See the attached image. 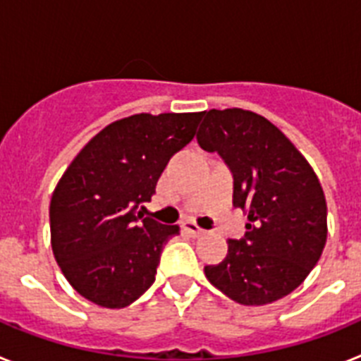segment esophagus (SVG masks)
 I'll list each match as a JSON object with an SVG mask.
<instances>
[{
    "label": "esophagus",
    "instance_id": "obj_1",
    "mask_svg": "<svg viewBox=\"0 0 361 361\" xmlns=\"http://www.w3.org/2000/svg\"><path fill=\"white\" fill-rule=\"evenodd\" d=\"M183 228H184V231H186L188 235H190V237H193V238L202 237L204 233H206L202 228H200V226H197L193 220H186V222L183 224Z\"/></svg>",
    "mask_w": 361,
    "mask_h": 361
}]
</instances>
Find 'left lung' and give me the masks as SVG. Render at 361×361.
<instances>
[{
    "label": "left lung",
    "instance_id": "8db88e82",
    "mask_svg": "<svg viewBox=\"0 0 361 361\" xmlns=\"http://www.w3.org/2000/svg\"><path fill=\"white\" fill-rule=\"evenodd\" d=\"M197 141L224 159L233 206L247 213L245 235L206 279L242 305H266L307 279L327 240V204L307 159L275 124L242 108L204 111Z\"/></svg>",
    "mask_w": 361,
    "mask_h": 361
}]
</instances>
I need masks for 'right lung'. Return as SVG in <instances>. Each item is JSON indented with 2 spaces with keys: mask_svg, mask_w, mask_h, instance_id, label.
<instances>
[{
  "mask_svg": "<svg viewBox=\"0 0 361 361\" xmlns=\"http://www.w3.org/2000/svg\"><path fill=\"white\" fill-rule=\"evenodd\" d=\"M204 111L135 114L114 121L75 155L50 200L56 262L75 291L121 309L155 282L162 247L178 226L142 219L173 153L195 137Z\"/></svg>",
  "mask_w": 361,
  "mask_h": 361,
  "instance_id": "obj_1",
  "label": "right lung"
}]
</instances>
